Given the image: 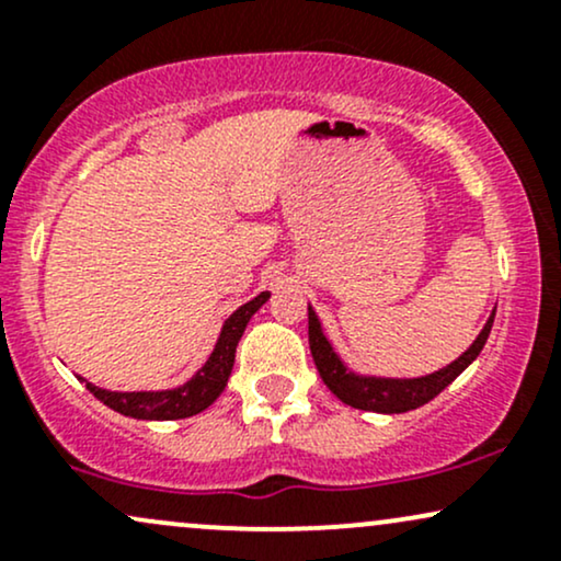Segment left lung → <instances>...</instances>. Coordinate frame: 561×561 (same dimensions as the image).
Returning <instances> with one entry per match:
<instances>
[{
    "label": "left lung",
    "instance_id": "left-lung-1",
    "mask_svg": "<svg viewBox=\"0 0 561 561\" xmlns=\"http://www.w3.org/2000/svg\"><path fill=\"white\" fill-rule=\"evenodd\" d=\"M493 319L495 308L478 337H474V343L469 345L456 362L433 371V375L409 379L358 375V371H353L351 366L340 358V353L334 351V345L324 334V327H321L317 311H313L311 306H308V345H311L313 364H317L321 379H324L327 388H330L340 401L353 405V409L377 411V414H403V411L420 409V405L433 401L437 392L446 390L448 385L480 356L482 345H485L488 334H491Z\"/></svg>",
    "mask_w": 561,
    "mask_h": 561
}]
</instances>
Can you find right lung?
I'll return each instance as SVG.
<instances>
[{
    "instance_id": "obj_1",
    "label": "right lung",
    "mask_w": 561,
    "mask_h": 561,
    "mask_svg": "<svg viewBox=\"0 0 561 561\" xmlns=\"http://www.w3.org/2000/svg\"><path fill=\"white\" fill-rule=\"evenodd\" d=\"M272 298V293L255 295L253 300L244 302L237 308L231 317L224 321L221 334H218L214 353L208 356L199 369L186 379L184 385L171 390H137V392H118V390H105L96 388L89 379L79 377L81 382H87V390L92 392L96 401L111 405L118 414L131 416V420H147V422H169V420H186V416H195L199 411L208 409L210 403L221 396L227 388L231 366H234V353L237 343H240L244 327L253 319V313Z\"/></svg>"
}]
</instances>
